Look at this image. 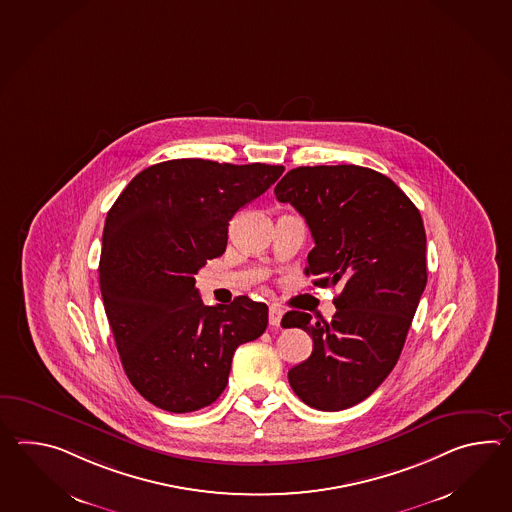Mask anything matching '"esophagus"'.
I'll list each match as a JSON object with an SVG mask.
<instances>
[{
  "mask_svg": "<svg viewBox=\"0 0 512 512\" xmlns=\"http://www.w3.org/2000/svg\"><path fill=\"white\" fill-rule=\"evenodd\" d=\"M283 310L277 307V305H272L270 307V312H268V321H270V325L272 327H279L281 325V318H283Z\"/></svg>",
  "mask_w": 512,
  "mask_h": 512,
  "instance_id": "esophagus-1",
  "label": "esophagus"
}]
</instances>
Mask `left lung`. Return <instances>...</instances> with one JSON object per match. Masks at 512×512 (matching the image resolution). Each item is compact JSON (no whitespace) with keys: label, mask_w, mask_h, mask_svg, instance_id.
Instances as JSON below:
<instances>
[{"label":"left lung","mask_w":512,"mask_h":512,"mask_svg":"<svg viewBox=\"0 0 512 512\" xmlns=\"http://www.w3.org/2000/svg\"><path fill=\"white\" fill-rule=\"evenodd\" d=\"M275 196L296 207L316 242L305 273L318 277L316 286H341L330 321L284 314L283 327L307 330L314 341L288 382L310 408H351L397 365L426 288L421 213L397 183L358 165L297 167Z\"/></svg>","instance_id":"1"}]
</instances>
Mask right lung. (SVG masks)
Masks as SVG:
<instances>
[{
	"label": "right lung",
	"mask_w": 512,
	"mask_h": 512,
	"mask_svg": "<svg viewBox=\"0 0 512 512\" xmlns=\"http://www.w3.org/2000/svg\"><path fill=\"white\" fill-rule=\"evenodd\" d=\"M283 165L171 159L139 172L106 215L99 284L128 380L171 413L213 404L237 347L257 340L268 307L240 296L205 307L194 275L228 246L229 220Z\"/></svg>",
	"instance_id": "1"
}]
</instances>
